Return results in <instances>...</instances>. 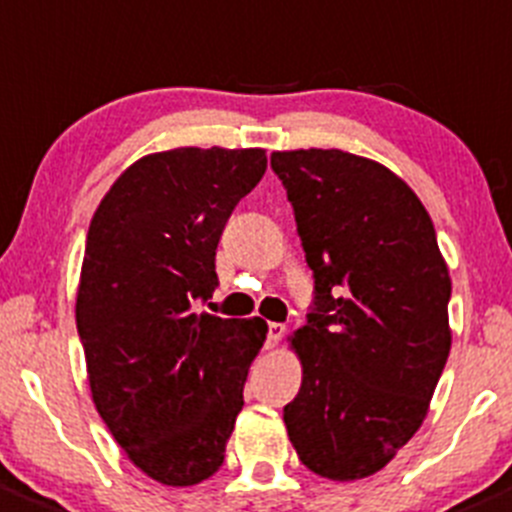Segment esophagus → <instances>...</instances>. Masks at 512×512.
<instances>
[{"mask_svg": "<svg viewBox=\"0 0 512 512\" xmlns=\"http://www.w3.org/2000/svg\"><path fill=\"white\" fill-rule=\"evenodd\" d=\"M285 336L283 323H267V348H275Z\"/></svg>", "mask_w": 512, "mask_h": 512, "instance_id": "34e87169", "label": "esophagus"}]
</instances>
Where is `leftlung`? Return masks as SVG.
<instances>
[{"instance_id": "1", "label": "left lung", "mask_w": 512, "mask_h": 512, "mask_svg": "<svg viewBox=\"0 0 512 512\" xmlns=\"http://www.w3.org/2000/svg\"><path fill=\"white\" fill-rule=\"evenodd\" d=\"M315 290L283 419L300 462L361 480L427 417L450 356V272L427 209L386 166L338 148L275 151Z\"/></svg>"}]
</instances>
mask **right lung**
<instances>
[{
	"instance_id": "obj_1",
	"label": "right lung",
	"mask_w": 512,
	"mask_h": 512,
	"mask_svg": "<svg viewBox=\"0 0 512 512\" xmlns=\"http://www.w3.org/2000/svg\"><path fill=\"white\" fill-rule=\"evenodd\" d=\"M267 169L262 148H174L128 166L95 209L75 321L93 401L128 460L171 487L222 467L267 326L194 313L219 285L232 209Z\"/></svg>"
}]
</instances>
